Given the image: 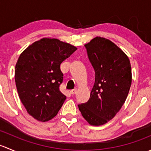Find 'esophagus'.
I'll use <instances>...</instances> for the list:
<instances>
[{"label":"esophagus","instance_id":"34e87169","mask_svg":"<svg viewBox=\"0 0 151 151\" xmlns=\"http://www.w3.org/2000/svg\"><path fill=\"white\" fill-rule=\"evenodd\" d=\"M76 93H77V89H73L70 91V93H71V95H74V94H75Z\"/></svg>","mask_w":151,"mask_h":151}]
</instances>
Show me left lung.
Instances as JSON below:
<instances>
[{
  "label": "left lung",
  "mask_w": 151,
  "mask_h": 151,
  "mask_svg": "<svg viewBox=\"0 0 151 151\" xmlns=\"http://www.w3.org/2000/svg\"><path fill=\"white\" fill-rule=\"evenodd\" d=\"M85 47L95 71V83L89 100L78 107L90 124L101 126L115 117L127 98L132 84L130 61L119 47L104 38H94Z\"/></svg>",
  "instance_id": "left-lung-1"
}]
</instances>
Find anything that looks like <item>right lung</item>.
Returning <instances> with one entry per match:
<instances>
[{
	"instance_id": "obj_1",
	"label": "right lung",
	"mask_w": 151,
	"mask_h": 151,
	"mask_svg": "<svg viewBox=\"0 0 151 151\" xmlns=\"http://www.w3.org/2000/svg\"><path fill=\"white\" fill-rule=\"evenodd\" d=\"M77 48L56 39H42L19 55L15 83L27 112L39 121H48L60 110L66 96L60 91L63 80L60 64Z\"/></svg>"
}]
</instances>
